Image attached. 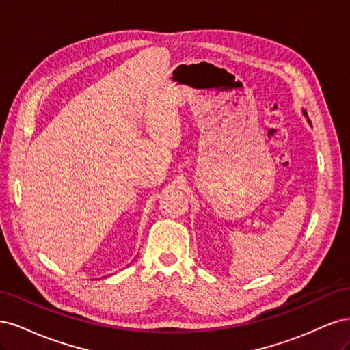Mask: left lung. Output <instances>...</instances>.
Returning <instances> with one entry per match:
<instances>
[{
    "mask_svg": "<svg viewBox=\"0 0 350 350\" xmlns=\"http://www.w3.org/2000/svg\"><path fill=\"white\" fill-rule=\"evenodd\" d=\"M304 115L306 116V112H305V111H304ZM306 120H308V118H306ZM308 122H310V120H308ZM310 125H311V122H310Z\"/></svg>",
    "mask_w": 350,
    "mask_h": 350,
    "instance_id": "1",
    "label": "left lung"
}]
</instances>
